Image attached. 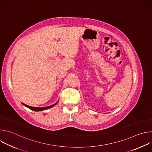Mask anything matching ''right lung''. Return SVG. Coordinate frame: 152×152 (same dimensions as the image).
<instances>
[{"label": "right lung", "instance_id": "right-lung-1", "mask_svg": "<svg viewBox=\"0 0 152 152\" xmlns=\"http://www.w3.org/2000/svg\"><path fill=\"white\" fill-rule=\"evenodd\" d=\"M58 101H59V100H58ZM58 101L56 103H55V104H52V105H50V106H46V107H41L30 106H28V105H27V104H25V103H22L25 106L28 107L29 109H30V110H33V111H43V110H46L49 109V108H51V107H53L55 105H56V104L58 103Z\"/></svg>", "mask_w": 152, "mask_h": 152}]
</instances>
